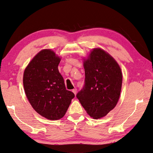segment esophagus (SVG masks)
<instances>
[{
  "instance_id": "34e87169",
  "label": "esophagus",
  "mask_w": 153,
  "mask_h": 153,
  "mask_svg": "<svg viewBox=\"0 0 153 153\" xmlns=\"http://www.w3.org/2000/svg\"><path fill=\"white\" fill-rule=\"evenodd\" d=\"M73 91V93L74 94H75L76 95V93H77V89L75 88H74V89H73V91Z\"/></svg>"
}]
</instances>
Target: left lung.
<instances>
[{"instance_id":"obj_1","label":"left lung","mask_w":153,"mask_h":153,"mask_svg":"<svg viewBox=\"0 0 153 153\" xmlns=\"http://www.w3.org/2000/svg\"><path fill=\"white\" fill-rule=\"evenodd\" d=\"M85 85L76 94L87 114L94 119L105 117L119 101L123 82L119 65L100 48L84 59Z\"/></svg>"}]
</instances>
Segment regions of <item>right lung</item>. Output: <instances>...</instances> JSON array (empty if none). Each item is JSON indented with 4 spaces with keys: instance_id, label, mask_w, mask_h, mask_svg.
<instances>
[{
    "instance_id": "obj_1",
    "label": "right lung",
    "mask_w": 153,
    "mask_h": 153,
    "mask_svg": "<svg viewBox=\"0 0 153 153\" xmlns=\"http://www.w3.org/2000/svg\"><path fill=\"white\" fill-rule=\"evenodd\" d=\"M60 57L51 49L39 52L32 59L23 74V85L31 106L42 117L59 120L65 116L73 92L66 89L64 79L59 73Z\"/></svg>"
}]
</instances>
